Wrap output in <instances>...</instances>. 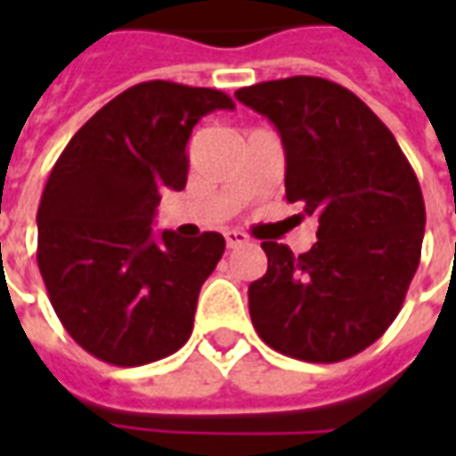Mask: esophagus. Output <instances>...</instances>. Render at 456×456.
Segmentation results:
<instances>
[{
	"instance_id": "34e87169",
	"label": "esophagus",
	"mask_w": 456,
	"mask_h": 456,
	"mask_svg": "<svg viewBox=\"0 0 456 456\" xmlns=\"http://www.w3.org/2000/svg\"><path fill=\"white\" fill-rule=\"evenodd\" d=\"M224 239H227L229 248H237V247H244V244H248V237L244 234V232H239V229H229V232H224Z\"/></svg>"
}]
</instances>
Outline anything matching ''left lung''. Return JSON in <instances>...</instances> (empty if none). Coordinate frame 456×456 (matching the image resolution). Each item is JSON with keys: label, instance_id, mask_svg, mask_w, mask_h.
Segmentation results:
<instances>
[{"label": "left lung", "instance_id": "left-lung-1", "mask_svg": "<svg viewBox=\"0 0 456 456\" xmlns=\"http://www.w3.org/2000/svg\"><path fill=\"white\" fill-rule=\"evenodd\" d=\"M234 97L276 126L286 200L320 224L300 256L286 244H261L268 268L248 286L251 322L293 359H349L388 330L418 271L420 183L388 126L342 85L296 75Z\"/></svg>", "mask_w": 456, "mask_h": 456}]
</instances>
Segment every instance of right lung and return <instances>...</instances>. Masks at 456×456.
<instances>
[{"label":"right lung","mask_w":456,"mask_h":456,"mask_svg":"<svg viewBox=\"0 0 456 456\" xmlns=\"http://www.w3.org/2000/svg\"><path fill=\"white\" fill-rule=\"evenodd\" d=\"M215 110L234 102L209 87L134 85L85 121L48 175L38 268L68 335L102 362H159L192 332L224 237H156L151 224L160 192L185 188L190 134Z\"/></svg>","instance_id":"obj_1"}]
</instances>
